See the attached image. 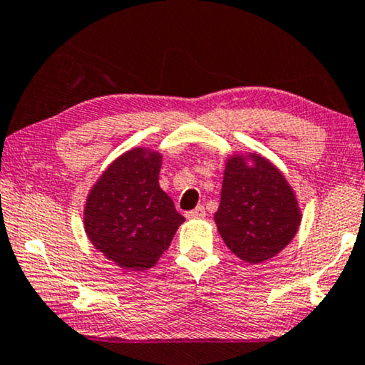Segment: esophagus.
Wrapping results in <instances>:
<instances>
[{
    "label": "esophagus",
    "instance_id": "34e87169",
    "mask_svg": "<svg viewBox=\"0 0 365 365\" xmlns=\"http://www.w3.org/2000/svg\"><path fill=\"white\" fill-rule=\"evenodd\" d=\"M187 217L188 218H203L205 217V207L198 205V207L195 210H190V212H187Z\"/></svg>",
    "mask_w": 365,
    "mask_h": 365
}]
</instances>
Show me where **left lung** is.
Masks as SVG:
<instances>
[{
	"label": "left lung",
	"instance_id": "1",
	"mask_svg": "<svg viewBox=\"0 0 365 365\" xmlns=\"http://www.w3.org/2000/svg\"><path fill=\"white\" fill-rule=\"evenodd\" d=\"M250 158L253 166L245 160ZM215 223L225 245L246 263L273 258L301 223L294 192L278 168L258 153L233 155L225 167Z\"/></svg>",
	"mask_w": 365,
	"mask_h": 365
}]
</instances>
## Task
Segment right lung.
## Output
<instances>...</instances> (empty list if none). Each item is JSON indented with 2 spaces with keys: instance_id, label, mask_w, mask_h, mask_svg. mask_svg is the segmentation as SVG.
Masks as SVG:
<instances>
[{
  "instance_id": "add662e5",
  "label": "right lung",
  "mask_w": 365,
  "mask_h": 365,
  "mask_svg": "<svg viewBox=\"0 0 365 365\" xmlns=\"http://www.w3.org/2000/svg\"><path fill=\"white\" fill-rule=\"evenodd\" d=\"M162 155L132 148L107 167L86 202V233L107 259L145 271L170 246L185 218L158 185Z\"/></svg>"
}]
</instances>
